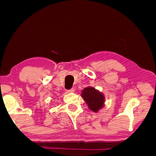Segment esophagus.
<instances>
[{
    "label": "esophagus",
    "instance_id": "obj_1",
    "mask_svg": "<svg viewBox=\"0 0 156 156\" xmlns=\"http://www.w3.org/2000/svg\"><path fill=\"white\" fill-rule=\"evenodd\" d=\"M66 92L67 93H73L74 92V89H69V90H66Z\"/></svg>",
    "mask_w": 156,
    "mask_h": 156
}]
</instances>
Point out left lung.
<instances>
[{
    "label": "left lung",
    "mask_w": 156,
    "mask_h": 156,
    "mask_svg": "<svg viewBox=\"0 0 156 156\" xmlns=\"http://www.w3.org/2000/svg\"><path fill=\"white\" fill-rule=\"evenodd\" d=\"M81 96L87 105L89 109L98 112L104 107L105 98L104 94L92 87H85L82 90Z\"/></svg>",
    "instance_id": "left-lung-1"
}]
</instances>
